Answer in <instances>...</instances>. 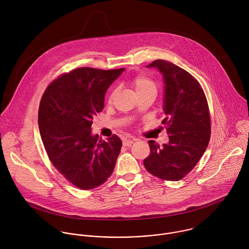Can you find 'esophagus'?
<instances>
[{
  "instance_id": "esophagus-1",
  "label": "esophagus",
  "mask_w": 249,
  "mask_h": 249,
  "mask_svg": "<svg viewBox=\"0 0 249 249\" xmlns=\"http://www.w3.org/2000/svg\"><path fill=\"white\" fill-rule=\"evenodd\" d=\"M135 141H136L135 139H133V140H131V139H124V140H123V145H124V146H129V145L133 144V142H134Z\"/></svg>"
}]
</instances>
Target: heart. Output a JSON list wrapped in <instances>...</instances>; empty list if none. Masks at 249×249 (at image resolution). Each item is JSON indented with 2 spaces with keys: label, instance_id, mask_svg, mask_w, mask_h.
Returning <instances> with one entry per match:
<instances>
[{
  "label": "heart",
  "instance_id": "heart-1",
  "mask_svg": "<svg viewBox=\"0 0 249 249\" xmlns=\"http://www.w3.org/2000/svg\"><path fill=\"white\" fill-rule=\"evenodd\" d=\"M134 85H135V89H136L137 92L143 91V90H148V89L156 90L155 83L148 77H145V76H138L134 81ZM113 94H114V92H112L110 94L109 99L112 98Z\"/></svg>",
  "mask_w": 249,
  "mask_h": 249
}]
</instances>
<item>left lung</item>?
Instances as JSON below:
<instances>
[{
    "mask_svg": "<svg viewBox=\"0 0 249 249\" xmlns=\"http://www.w3.org/2000/svg\"><path fill=\"white\" fill-rule=\"evenodd\" d=\"M157 68L163 81L161 121L168 143L161 147L149 141L150 155L143 163L156 177L178 181L190 173L208 146L211 120L206 96L197 80L181 67L162 59L146 66Z\"/></svg>",
    "mask_w": 249,
    "mask_h": 249,
    "instance_id": "left-lung-1",
    "label": "left lung"
}]
</instances>
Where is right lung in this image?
Instances as JSON below:
<instances>
[{
	"label": "right lung",
	"mask_w": 249,
	"mask_h": 249,
	"mask_svg": "<svg viewBox=\"0 0 249 249\" xmlns=\"http://www.w3.org/2000/svg\"><path fill=\"white\" fill-rule=\"evenodd\" d=\"M124 70L75 69L54 80L40 101L38 126L51 162L79 189L98 187L114 169L121 140L116 135L98 140L91 125L107 89Z\"/></svg>",
	"instance_id": "add662e5"
}]
</instances>
